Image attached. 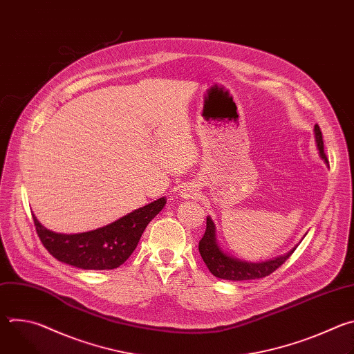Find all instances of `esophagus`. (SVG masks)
<instances>
[{
	"label": "esophagus",
	"instance_id": "1",
	"mask_svg": "<svg viewBox=\"0 0 354 354\" xmlns=\"http://www.w3.org/2000/svg\"><path fill=\"white\" fill-rule=\"evenodd\" d=\"M198 193V185L197 183H185L180 190H179V196L183 198H194Z\"/></svg>",
	"mask_w": 354,
	"mask_h": 354
}]
</instances>
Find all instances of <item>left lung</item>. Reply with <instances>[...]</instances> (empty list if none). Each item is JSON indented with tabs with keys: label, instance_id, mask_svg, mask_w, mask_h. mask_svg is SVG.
Segmentation results:
<instances>
[{
	"label": "left lung",
	"instance_id": "8db88e82",
	"mask_svg": "<svg viewBox=\"0 0 354 354\" xmlns=\"http://www.w3.org/2000/svg\"><path fill=\"white\" fill-rule=\"evenodd\" d=\"M314 136H315L317 148L319 151V157L328 165L329 162L324 153L322 133H321V129L318 124H315V127H314ZM206 224H207L206 232H205L203 238H201L198 242V252H200L201 258H203L206 266L212 272V274H214L218 279L238 281V280H254V279L266 277L270 273H273L277 268H280L297 248V246L292 248L290 252H287L286 255H281V257L265 261V262H259V263L241 261L238 258L228 255L227 252H224L223 248L218 245L216 224L210 216L207 217Z\"/></svg>",
	"mask_w": 354,
	"mask_h": 354
}]
</instances>
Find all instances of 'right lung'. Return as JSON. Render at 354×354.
Returning <instances> with one entry per match:
<instances>
[{
    "label": "right lung",
    "instance_id": "add662e5",
    "mask_svg": "<svg viewBox=\"0 0 354 354\" xmlns=\"http://www.w3.org/2000/svg\"><path fill=\"white\" fill-rule=\"evenodd\" d=\"M165 205L167 198L160 197L105 227L80 234L50 231L32 216L41 243L57 261L85 270H109L129 259L145 227Z\"/></svg>",
    "mask_w": 354,
    "mask_h": 354
}]
</instances>
